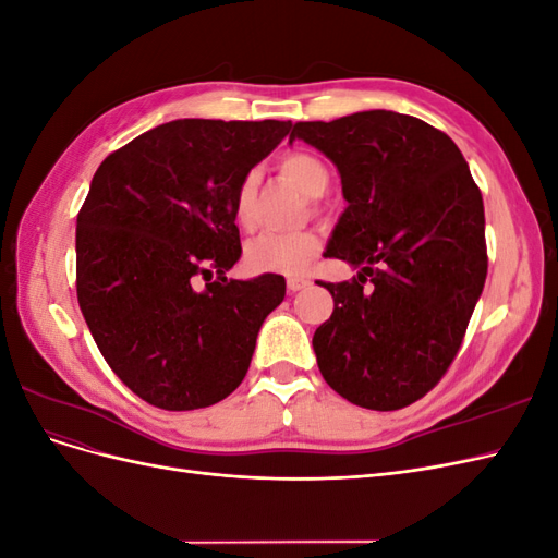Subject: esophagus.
<instances>
[{
    "label": "esophagus",
    "mask_w": 558,
    "mask_h": 558,
    "mask_svg": "<svg viewBox=\"0 0 558 558\" xmlns=\"http://www.w3.org/2000/svg\"><path fill=\"white\" fill-rule=\"evenodd\" d=\"M286 283H289V291H291V293H298V291H302V289H307V286H310V279H302V277H291V279L286 281Z\"/></svg>",
    "instance_id": "1"
}]
</instances>
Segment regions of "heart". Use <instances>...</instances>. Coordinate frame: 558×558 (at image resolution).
Masks as SVG:
<instances>
[{
  "label": "heart",
  "instance_id": "1",
  "mask_svg": "<svg viewBox=\"0 0 558 558\" xmlns=\"http://www.w3.org/2000/svg\"><path fill=\"white\" fill-rule=\"evenodd\" d=\"M279 172L286 181L298 185V189L307 197H320L330 183L326 165L312 154H302V150L286 154L279 160ZM256 193H258V177L248 174L238 185V193H234V199H232L234 223L244 230H248L253 221H256ZM318 251H320V240L314 232H293V234L263 232L260 238L248 242L244 258L251 272L295 277V275L307 272V267L318 256Z\"/></svg>",
  "mask_w": 558,
  "mask_h": 558
}]
</instances>
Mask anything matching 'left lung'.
<instances>
[{
	"label": "left lung",
	"instance_id": "left-lung-1",
	"mask_svg": "<svg viewBox=\"0 0 558 558\" xmlns=\"http://www.w3.org/2000/svg\"><path fill=\"white\" fill-rule=\"evenodd\" d=\"M295 140L342 179L347 209L326 256L361 267L353 281L320 283L335 300L312 340L320 375L359 408H408L447 373L482 295V193L459 146L408 113L295 123Z\"/></svg>",
	"mask_w": 558,
	"mask_h": 558
}]
</instances>
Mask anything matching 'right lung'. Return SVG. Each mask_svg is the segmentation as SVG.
<instances>
[{"instance_id": "1", "label": "right lung", "mask_w": 558, "mask_h": 558, "mask_svg": "<svg viewBox=\"0 0 558 558\" xmlns=\"http://www.w3.org/2000/svg\"><path fill=\"white\" fill-rule=\"evenodd\" d=\"M291 128L183 118L97 167L76 218L78 305L109 367L148 404L209 408L246 377L286 281L226 277L242 256L232 199Z\"/></svg>"}]
</instances>
